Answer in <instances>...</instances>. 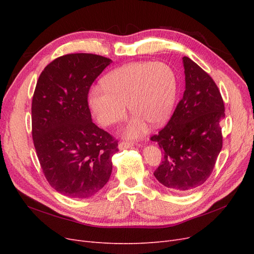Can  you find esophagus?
I'll use <instances>...</instances> for the list:
<instances>
[{"label": "esophagus", "mask_w": 254, "mask_h": 254, "mask_svg": "<svg viewBox=\"0 0 254 254\" xmlns=\"http://www.w3.org/2000/svg\"><path fill=\"white\" fill-rule=\"evenodd\" d=\"M133 146L132 142H121L119 144V149L120 150H124V149H128V148H131Z\"/></svg>", "instance_id": "esophagus-1"}]
</instances>
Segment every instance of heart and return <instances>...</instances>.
Masks as SVG:
<instances>
[{
  "instance_id": "1",
  "label": "heart",
  "mask_w": 254,
  "mask_h": 254,
  "mask_svg": "<svg viewBox=\"0 0 254 254\" xmlns=\"http://www.w3.org/2000/svg\"><path fill=\"white\" fill-rule=\"evenodd\" d=\"M103 88H93L89 104L101 124L108 126L124 120L126 106L135 117L125 129L131 139L142 136L149 123L159 126L170 118L176 102L177 83L173 68L163 63L143 61L123 65L107 74Z\"/></svg>"
}]
</instances>
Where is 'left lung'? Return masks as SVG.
I'll return each instance as SVG.
<instances>
[{"instance_id": "8db88e82", "label": "left lung", "mask_w": 254, "mask_h": 254, "mask_svg": "<svg viewBox=\"0 0 254 254\" xmlns=\"http://www.w3.org/2000/svg\"><path fill=\"white\" fill-rule=\"evenodd\" d=\"M186 91L167 125L151 136L163 150L153 173L176 194L193 191L209 178L222 147L220 124L225 105L211 76L183 57Z\"/></svg>"}]
</instances>
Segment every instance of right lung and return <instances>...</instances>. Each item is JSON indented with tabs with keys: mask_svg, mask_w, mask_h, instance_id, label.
<instances>
[{
	"mask_svg": "<svg viewBox=\"0 0 254 254\" xmlns=\"http://www.w3.org/2000/svg\"><path fill=\"white\" fill-rule=\"evenodd\" d=\"M112 60L68 54L45 66L32 103L33 140L45 178L61 195L89 198L112 172L118 141L92 122L91 84Z\"/></svg>",
	"mask_w": 254,
	"mask_h": 254,
	"instance_id": "obj_1",
	"label": "right lung"
}]
</instances>
